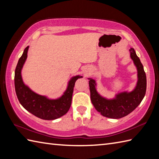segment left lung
Here are the masks:
<instances>
[{"mask_svg": "<svg viewBox=\"0 0 159 159\" xmlns=\"http://www.w3.org/2000/svg\"><path fill=\"white\" fill-rule=\"evenodd\" d=\"M129 50L137 70V85L133 91L118 93L113 98L107 99L97 92L96 80L88 78L91 101L97 111L104 117L120 119L128 116L139 106L146 94L147 80L143 66L134 48H130Z\"/></svg>", "mask_w": 159, "mask_h": 159, "instance_id": "obj_1", "label": "left lung"}]
</instances>
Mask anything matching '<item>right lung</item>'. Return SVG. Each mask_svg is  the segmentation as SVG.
<instances>
[{"instance_id": "right-lung-1", "label": "right lung", "mask_w": 159, "mask_h": 159, "mask_svg": "<svg viewBox=\"0 0 159 159\" xmlns=\"http://www.w3.org/2000/svg\"><path fill=\"white\" fill-rule=\"evenodd\" d=\"M29 48L27 46L24 50L16 67L14 84L17 97L21 105L35 116L45 120H56L69 111L75 82L83 76L76 75L71 78L66 91L58 98L50 99L46 96L39 95L25 85L22 80V70L27 59Z\"/></svg>"}]
</instances>
